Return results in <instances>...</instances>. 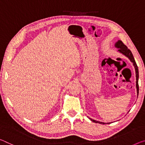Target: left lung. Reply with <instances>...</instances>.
<instances>
[{"label":"left lung","mask_w":145,"mask_h":145,"mask_svg":"<svg viewBox=\"0 0 145 145\" xmlns=\"http://www.w3.org/2000/svg\"><path fill=\"white\" fill-rule=\"evenodd\" d=\"M115 47L116 48H118V52L120 54H123V56H125V57H127V58L129 59V60L132 62L133 63V65L134 66L135 68V77H136V89H137V97H138V94H139V84H138V80H139V70H138V67H137V64L135 63L134 57L133 56V55L131 52L130 50L128 49V48L124 44L123 42L120 40H118L117 42L115 43ZM91 121H93L94 123H100V124H109L110 123H103V122H101V121H98L96 120H94V119H91L90 118H88Z\"/></svg>","instance_id":"obj_1"}]
</instances>
